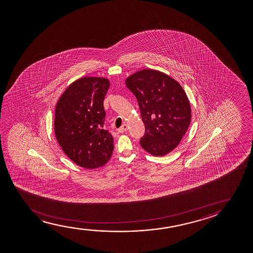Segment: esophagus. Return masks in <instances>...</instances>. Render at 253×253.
Instances as JSON below:
<instances>
[{
  "instance_id": "34e87169",
  "label": "esophagus",
  "mask_w": 253,
  "mask_h": 253,
  "mask_svg": "<svg viewBox=\"0 0 253 253\" xmlns=\"http://www.w3.org/2000/svg\"><path fill=\"white\" fill-rule=\"evenodd\" d=\"M118 130L119 133H124V132H126L128 130V126L126 125H124L122 127L118 128Z\"/></svg>"
}]
</instances>
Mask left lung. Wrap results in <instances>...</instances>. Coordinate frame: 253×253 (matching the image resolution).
Wrapping results in <instances>:
<instances>
[{
  "label": "left lung",
  "mask_w": 253,
  "mask_h": 253,
  "mask_svg": "<svg viewBox=\"0 0 253 253\" xmlns=\"http://www.w3.org/2000/svg\"><path fill=\"white\" fill-rule=\"evenodd\" d=\"M126 86L138 102L145 134L142 149L163 156L180 143L191 122L190 103L176 80L160 71L142 69L128 77Z\"/></svg>",
  "instance_id": "left-lung-1"
}]
</instances>
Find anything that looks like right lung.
<instances>
[{
  "label": "right lung",
  "mask_w": 253,
  "mask_h": 253,
  "mask_svg": "<svg viewBox=\"0 0 253 253\" xmlns=\"http://www.w3.org/2000/svg\"><path fill=\"white\" fill-rule=\"evenodd\" d=\"M110 80L84 77L71 84L55 107L54 132L64 153L84 169L104 166L114 149L112 135L104 129V96Z\"/></svg>",
  "instance_id": "right-lung-1"
}]
</instances>
